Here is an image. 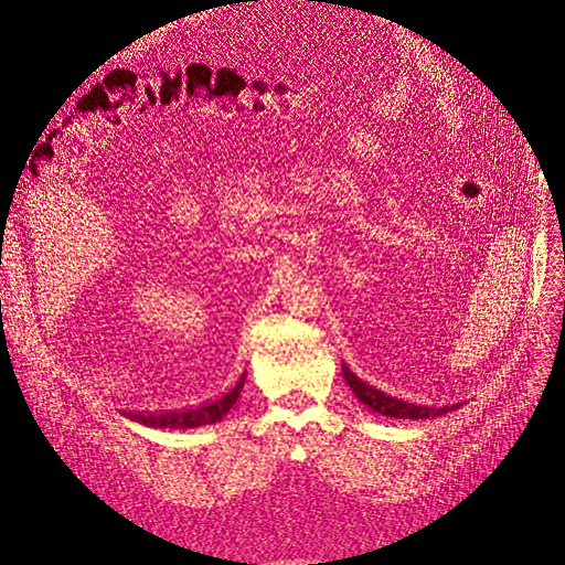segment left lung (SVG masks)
<instances>
[{
    "label": "left lung",
    "mask_w": 565,
    "mask_h": 565,
    "mask_svg": "<svg viewBox=\"0 0 565 565\" xmlns=\"http://www.w3.org/2000/svg\"><path fill=\"white\" fill-rule=\"evenodd\" d=\"M342 375H344V380H348V385L352 387V392L356 394V398L363 406H369L371 411H375L380 415L398 417V420H402V417L404 420H427V417H439L444 413H450L458 408V404L444 406V408H431V406H417V404L402 402V398L390 396L385 392L375 390L373 385H369V382L359 380L348 366H342Z\"/></svg>",
    "instance_id": "1"
}]
</instances>
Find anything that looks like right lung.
<instances>
[{"label":"right lung","instance_id":"1","mask_svg":"<svg viewBox=\"0 0 565 565\" xmlns=\"http://www.w3.org/2000/svg\"><path fill=\"white\" fill-rule=\"evenodd\" d=\"M246 375L236 380V385L230 387L223 396L213 398V402H206L202 406L185 408V411H169V413H129L126 417L131 420L148 425V427H171V429H192V427H202V425H213L221 423L227 415V411L236 404V398L242 394Z\"/></svg>","mask_w":565,"mask_h":565}]
</instances>
